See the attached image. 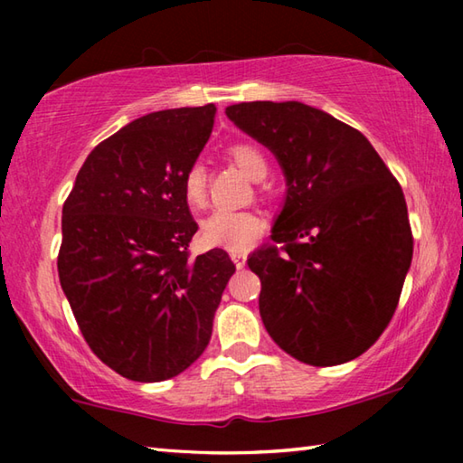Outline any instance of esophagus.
<instances>
[{
    "label": "esophagus",
    "mask_w": 463,
    "mask_h": 463,
    "mask_svg": "<svg viewBox=\"0 0 463 463\" xmlns=\"http://www.w3.org/2000/svg\"><path fill=\"white\" fill-rule=\"evenodd\" d=\"M231 260L234 265H237V269H242L247 263V255L241 253V250H231Z\"/></svg>",
    "instance_id": "esophagus-1"
}]
</instances>
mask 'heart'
Returning <instances> with one entry per match:
<instances>
[{"label":"heart","instance_id":"obj_1","mask_svg":"<svg viewBox=\"0 0 463 463\" xmlns=\"http://www.w3.org/2000/svg\"><path fill=\"white\" fill-rule=\"evenodd\" d=\"M229 156L237 167L253 179H261L268 174V159L263 151L253 143H234L229 146ZM182 192L192 208H202L206 202V169L200 161L185 169L182 179ZM263 221L250 210H214L202 221L200 237L210 247L226 250H245L250 242L260 237Z\"/></svg>","mask_w":463,"mask_h":463}]
</instances>
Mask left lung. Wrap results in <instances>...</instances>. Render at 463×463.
<instances>
[{
    "label": "left lung",
    "instance_id": "1",
    "mask_svg": "<svg viewBox=\"0 0 463 463\" xmlns=\"http://www.w3.org/2000/svg\"><path fill=\"white\" fill-rule=\"evenodd\" d=\"M226 116L278 156L286 203L249 255L265 328L298 362H351L380 339L412 261L401 184L362 132L300 101H242Z\"/></svg>",
    "mask_w": 463,
    "mask_h": 463
}]
</instances>
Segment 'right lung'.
<instances>
[{"mask_svg":"<svg viewBox=\"0 0 463 463\" xmlns=\"http://www.w3.org/2000/svg\"><path fill=\"white\" fill-rule=\"evenodd\" d=\"M216 106L146 114L93 148L62 203L59 279L85 343L135 382L187 370L213 335L234 263L190 260L198 231L182 192Z\"/></svg>","mask_w":463,"mask_h":463,"instance_id":"1","label":"right lung"}]
</instances>
